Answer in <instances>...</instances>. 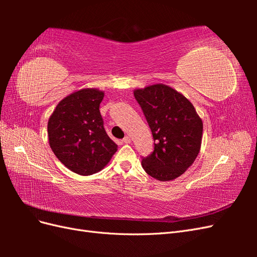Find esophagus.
I'll list each match as a JSON object with an SVG mask.
<instances>
[{
  "label": "esophagus",
  "instance_id": "34e87169",
  "mask_svg": "<svg viewBox=\"0 0 257 257\" xmlns=\"http://www.w3.org/2000/svg\"><path fill=\"white\" fill-rule=\"evenodd\" d=\"M124 144H131V142H132V139H131V137H128V136H126V137H124L123 138V141H122Z\"/></svg>",
  "mask_w": 257,
  "mask_h": 257
}]
</instances>
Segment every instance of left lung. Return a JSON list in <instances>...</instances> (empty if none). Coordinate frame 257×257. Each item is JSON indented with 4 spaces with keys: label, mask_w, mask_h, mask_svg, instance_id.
<instances>
[{
    "label": "left lung",
    "mask_w": 257,
    "mask_h": 257,
    "mask_svg": "<svg viewBox=\"0 0 257 257\" xmlns=\"http://www.w3.org/2000/svg\"><path fill=\"white\" fill-rule=\"evenodd\" d=\"M134 96L154 141V151L143 159V168L157 180H174L197 158L203 139V121L190 100L166 84L136 89Z\"/></svg>",
    "instance_id": "8db88e82"
}]
</instances>
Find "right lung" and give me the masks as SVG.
Segmentation results:
<instances>
[{
  "mask_svg": "<svg viewBox=\"0 0 257 257\" xmlns=\"http://www.w3.org/2000/svg\"><path fill=\"white\" fill-rule=\"evenodd\" d=\"M104 92L81 89L64 97L48 120V139L54 155L69 170L90 176L100 172L118 150L107 135L99 104Z\"/></svg>",
  "mask_w": 257,
  "mask_h": 257,
  "instance_id": "add662e5",
  "label": "right lung"
}]
</instances>
